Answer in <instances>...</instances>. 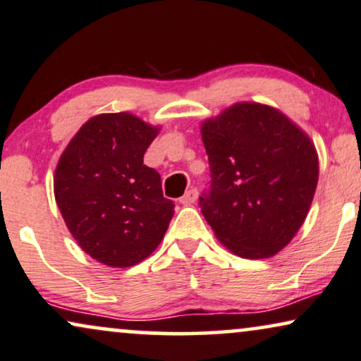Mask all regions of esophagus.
<instances>
[{
	"label": "esophagus",
	"mask_w": 361,
	"mask_h": 361,
	"mask_svg": "<svg viewBox=\"0 0 361 361\" xmlns=\"http://www.w3.org/2000/svg\"><path fill=\"white\" fill-rule=\"evenodd\" d=\"M196 198H198V190L190 188L186 190V193L183 196H181L180 203L185 204V207H188V204H193L196 202Z\"/></svg>",
	"instance_id": "34e87169"
}]
</instances>
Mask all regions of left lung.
Masks as SVG:
<instances>
[{
	"label": "left lung",
	"mask_w": 361,
	"mask_h": 361,
	"mask_svg": "<svg viewBox=\"0 0 361 361\" xmlns=\"http://www.w3.org/2000/svg\"><path fill=\"white\" fill-rule=\"evenodd\" d=\"M209 163L200 208L216 238L243 258L290 243L312 204L318 157L307 135L278 109L238 103L204 121Z\"/></svg>",
	"instance_id": "8db88e82"
}]
</instances>
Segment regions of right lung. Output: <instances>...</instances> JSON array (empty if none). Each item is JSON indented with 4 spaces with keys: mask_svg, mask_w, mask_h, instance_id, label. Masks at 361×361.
<instances>
[{
    "mask_svg": "<svg viewBox=\"0 0 361 361\" xmlns=\"http://www.w3.org/2000/svg\"><path fill=\"white\" fill-rule=\"evenodd\" d=\"M157 128L130 113L98 115L80 128L59 158L54 198L68 230L99 263L125 268L154 252L175 203L161 176L143 165Z\"/></svg>",
    "mask_w": 361,
    "mask_h": 361,
    "instance_id": "add662e5",
    "label": "right lung"
}]
</instances>
